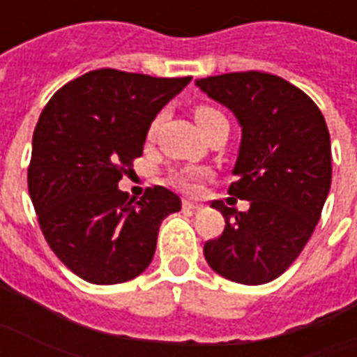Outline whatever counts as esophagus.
Segmentation results:
<instances>
[{
	"instance_id": "1",
	"label": "esophagus",
	"mask_w": 357,
	"mask_h": 357,
	"mask_svg": "<svg viewBox=\"0 0 357 357\" xmlns=\"http://www.w3.org/2000/svg\"><path fill=\"white\" fill-rule=\"evenodd\" d=\"M182 207L188 211H199L204 205L196 204V202H190V199H184V202H182Z\"/></svg>"
}]
</instances>
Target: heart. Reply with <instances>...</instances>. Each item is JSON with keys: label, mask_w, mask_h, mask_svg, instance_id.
I'll return each mask as SVG.
<instances>
[{"label": "heart", "mask_w": 357, "mask_h": 357, "mask_svg": "<svg viewBox=\"0 0 357 357\" xmlns=\"http://www.w3.org/2000/svg\"><path fill=\"white\" fill-rule=\"evenodd\" d=\"M194 116H196L197 125L204 129L211 119L218 118V116H222V114H220L217 108H213V106H204V104H202V106H197L196 110H194ZM158 123H160V119L158 118L150 123V129H148V135H150V137H152L153 132H155V129H158ZM205 176H207V171H204V169H184V171H178V173L173 175V181H175L178 186H182V188L196 190L197 186H199V182L204 181Z\"/></svg>", "instance_id": "obj_1"}]
</instances>
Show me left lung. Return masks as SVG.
Listing matches in <instances>:
<instances>
[{"instance_id":"8db88e82","label":"left lung","mask_w":357,"mask_h":357,"mask_svg":"<svg viewBox=\"0 0 357 357\" xmlns=\"http://www.w3.org/2000/svg\"><path fill=\"white\" fill-rule=\"evenodd\" d=\"M196 85L241 125L228 194L251 204L243 213L220 199L211 204L226 226L204 245L205 261L230 282H272L295 262L321 217L331 188L327 123L310 96L280 75L232 72Z\"/></svg>"}]
</instances>
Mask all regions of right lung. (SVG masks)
Returning <instances> with one entry per match:
<instances>
[{
    "instance_id": "obj_1",
    "label": "right lung",
    "mask_w": 357,
    "mask_h": 357,
    "mask_svg": "<svg viewBox=\"0 0 357 357\" xmlns=\"http://www.w3.org/2000/svg\"><path fill=\"white\" fill-rule=\"evenodd\" d=\"M192 77L93 70L56 91L36 125L28 192L53 253L96 285L129 282L152 262L181 197L163 186L139 202L118 188L142 155L158 112Z\"/></svg>"
}]
</instances>
